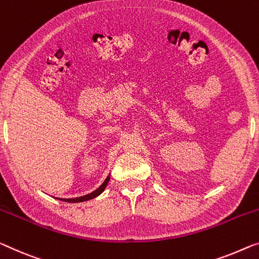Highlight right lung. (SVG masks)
I'll return each mask as SVG.
<instances>
[{
    "instance_id": "obj_1",
    "label": "right lung",
    "mask_w": 259,
    "mask_h": 259,
    "mask_svg": "<svg viewBox=\"0 0 259 259\" xmlns=\"http://www.w3.org/2000/svg\"><path fill=\"white\" fill-rule=\"evenodd\" d=\"M109 181H110V174H109V176L106 177V180L103 182V184L99 186L97 190L93 191V192H91V193H88V194H85V196H82V197H76V198H68V199H67V198H55V199H59V200L66 201V202H83V201H88V200H90V199L96 198V197L99 196V194L103 193V191L105 190Z\"/></svg>"
}]
</instances>
